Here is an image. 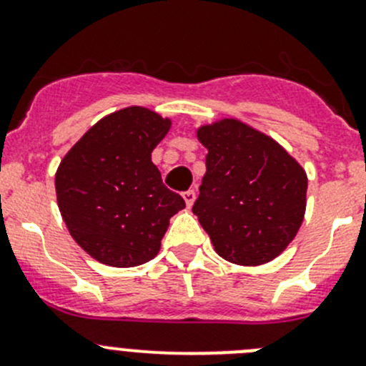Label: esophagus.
I'll return each instance as SVG.
<instances>
[{
    "label": "esophagus",
    "mask_w": 366,
    "mask_h": 366,
    "mask_svg": "<svg viewBox=\"0 0 366 366\" xmlns=\"http://www.w3.org/2000/svg\"><path fill=\"white\" fill-rule=\"evenodd\" d=\"M182 197H184V200H186V205L191 207V205L194 204V198H197V191H194V189L184 191Z\"/></svg>",
    "instance_id": "esophagus-1"
}]
</instances>
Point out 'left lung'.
Returning <instances> with one entry per match:
<instances>
[{"label": "left lung", "instance_id": "1", "mask_svg": "<svg viewBox=\"0 0 366 366\" xmlns=\"http://www.w3.org/2000/svg\"><path fill=\"white\" fill-rule=\"evenodd\" d=\"M198 139L209 154L193 212L214 249L239 265L278 257L302 223L305 169L274 139L237 120L204 125Z\"/></svg>", "mask_w": 366, "mask_h": 366}]
</instances>
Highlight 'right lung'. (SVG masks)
<instances>
[{
	"label": "right lung",
	"mask_w": 366,
	"mask_h": 366,
	"mask_svg": "<svg viewBox=\"0 0 366 366\" xmlns=\"http://www.w3.org/2000/svg\"><path fill=\"white\" fill-rule=\"evenodd\" d=\"M172 122L132 108L99 120L60 162L58 207L74 241L113 267L152 260L184 198L162 184L152 150Z\"/></svg>",
	"instance_id": "1"
}]
</instances>
